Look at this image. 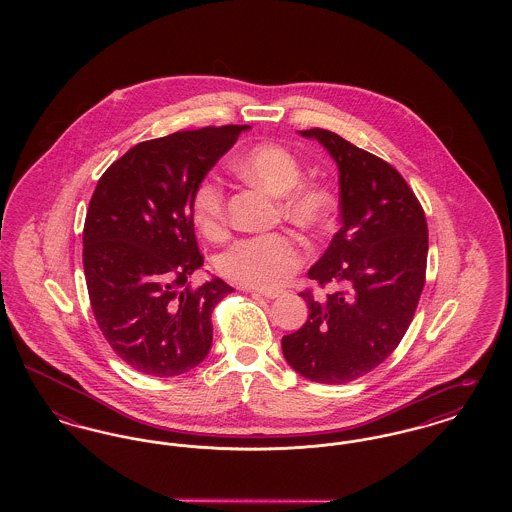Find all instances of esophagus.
I'll use <instances>...</instances> for the list:
<instances>
[{
  "label": "esophagus",
  "mask_w": 512,
  "mask_h": 512,
  "mask_svg": "<svg viewBox=\"0 0 512 512\" xmlns=\"http://www.w3.org/2000/svg\"><path fill=\"white\" fill-rule=\"evenodd\" d=\"M244 290L253 293V295H259V297H265V299H276L280 295L278 290H255V288H244Z\"/></svg>",
  "instance_id": "esophagus-1"
}]
</instances>
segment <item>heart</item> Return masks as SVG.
<instances>
[{
	"instance_id": "heart-1",
	"label": "heart",
	"mask_w": 512,
	"mask_h": 512,
	"mask_svg": "<svg viewBox=\"0 0 512 512\" xmlns=\"http://www.w3.org/2000/svg\"><path fill=\"white\" fill-rule=\"evenodd\" d=\"M234 172L247 182L280 195V211L309 234L322 232L336 211V195L318 178H301L303 163L290 147L263 142L245 149ZM192 217L207 236L226 226V192L217 178L203 180L195 190ZM305 245L288 230L240 238L219 257L220 274L245 288L272 290L303 265Z\"/></svg>"
}]
</instances>
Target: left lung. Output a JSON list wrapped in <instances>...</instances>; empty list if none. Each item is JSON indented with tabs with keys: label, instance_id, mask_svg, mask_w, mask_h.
<instances>
[{
	"label": "left lung",
	"instance_id": "left-lung-1",
	"mask_svg": "<svg viewBox=\"0 0 512 512\" xmlns=\"http://www.w3.org/2000/svg\"><path fill=\"white\" fill-rule=\"evenodd\" d=\"M340 167L341 228L309 278L340 288L309 305L307 322L282 338L293 370L345 384L382 365L403 340L426 280L428 224L405 178L388 161L324 128L301 130Z\"/></svg>",
	"mask_w": 512,
	"mask_h": 512
}]
</instances>
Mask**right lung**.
I'll return each instance as SVG.
<instances>
[{
    "label": "right lung",
    "mask_w": 512,
    "mask_h": 512,
    "mask_svg": "<svg viewBox=\"0 0 512 512\" xmlns=\"http://www.w3.org/2000/svg\"><path fill=\"white\" fill-rule=\"evenodd\" d=\"M245 128L205 126L140 142L103 172L90 199L82 232L90 305L111 349L142 374H184L211 349V313L234 288L220 278L188 286L203 265L192 201Z\"/></svg>",
    "instance_id": "right-lung-1"
}]
</instances>
